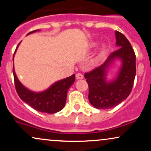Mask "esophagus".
<instances>
[{
    "label": "esophagus",
    "instance_id": "34e87169",
    "mask_svg": "<svg viewBox=\"0 0 151 151\" xmlns=\"http://www.w3.org/2000/svg\"><path fill=\"white\" fill-rule=\"evenodd\" d=\"M76 78H77V79H81L84 78V76H83L82 74L80 73H77V74H76Z\"/></svg>",
    "mask_w": 151,
    "mask_h": 151
}]
</instances>
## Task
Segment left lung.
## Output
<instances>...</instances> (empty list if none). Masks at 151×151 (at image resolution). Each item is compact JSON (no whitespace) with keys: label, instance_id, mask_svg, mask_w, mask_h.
<instances>
[{"label":"left lung","instance_id":"obj_1","mask_svg":"<svg viewBox=\"0 0 151 151\" xmlns=\"http://www.w3.org/2000/svg\"><path fill=\"white\" fill-rule=\"evenodd\" d=\"M116 45L119 49L109 56L104 63L84 74L89 85V101L95 108L107 109L125 100L131 92L136 76V55L131 43L122 33L116 31ZM122 61L119 74L115 81L107 83L105 72L114 58Z\"/></svg>","mask_w":151,"mask_h":151}]
</instances>
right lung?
<instances>
[{
    "mask_svg": "<svg viewBox=\"0 0 151 151\" xmlns=\"http://www.w3.org/2000/svg\"><path fill=\"white\" fill-rule=\"evenodd\" d=\"M37 30L32 31L29 32L28 35L33 33ZM13 72L14 77L15 87L19 97L27 104L30 105L32 108L38 111L47 114L57 113L64 108L67 99V91L75 81V74H72V76L66 79L55 82L46 91L35 93L26 89L20 82L15 74L14 66L13 67Z\"/></svg>",
    "mask_w": 151,
    "mask_h": 151,
    "instance_id": "obj_1",
    "label": "right lung"
}]
</instances>
